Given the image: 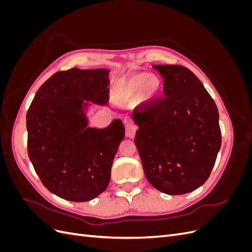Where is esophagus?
<instances>
[{"label": "esophagus", "instance_id": "1", "mask_svg": "<svg viewBox=\"0 0 252 252\" xmlns=\"http://www.w3.org/2000/svg\"><path fill=\"white\" fill-rule=\"evenodd\" d=\"M124 125H125V129H126V136L127 138H134L135 135V131H136V127L133 124V122L130 119H124Z\"/></svg>", "mask_w": 252, "mask_h": 252}]
</instances>
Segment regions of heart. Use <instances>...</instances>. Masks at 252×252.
<instances>
[{
	"label": "heart",
	"mask_w": 252,
	"mask_h": 252,
	"mask_svg": "<svg viewBox=\"0 0 252 252\" xmlns=\"http://www.w3.org/2000/svg\"><path fill=\"white\" fill-rule=\"evenodd\" d=\"M162 89L163 82L158 75L140 72L118 82L112 89V95L118 103H127L139 94L141 103L150 104L161 94Z\"/></svg>",
	"instance_id": "heart-1"
}]
</instances>
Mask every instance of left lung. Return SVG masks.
<instances>
[{"mask_svg": "<svg viewBox=\"0 0 252 252\" xmlns=\"http://www.w3.org/2000/svg\"><path fill=\"white\" fill-rule=\"evenodd\" d=\"M164 79L165 97L132 119L134 144L151 186L185 194L209 178L220 148L219 111L201 81L181 65H154Z\"/></svg>", "mask_w": 252, "mask_h": 252, "instance_id": "8db88e82", "label": "left lung"}]
</instances>
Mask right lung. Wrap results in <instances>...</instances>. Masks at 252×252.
I'll return each mask as SVG.
<instances>
[{
	"label": "right lung",
	"instance_id": "1",
	"mask_svg": "<svg viewBox=\"0 0 252 252\" xmlns=\"http://www.w3.org/2000/svg\"><path fill=\"white\" fill-rule=\"evenodd\" d=\"M106 68L59 71L36 91L26 116L28 157L43 185L71 202L94 200L107 188L125 127L88 126L93 104L109 100Z\"/></svg>",
	"mask_w": 252,
	"mask_h": 252
}]
</instances>
